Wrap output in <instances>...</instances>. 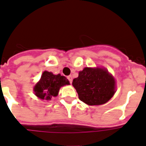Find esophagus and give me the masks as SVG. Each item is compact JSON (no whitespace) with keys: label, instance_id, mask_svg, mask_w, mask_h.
Listing matches in <instances>:
<instances>
[{"label":"esophagus","instance_id":"obj_1","mask_svg":"<svg viewBox=\"0 0 146 146\" xmlns=\"http://www.w3.org/2000/svg\"><path fill=\"white\" fill-rule=\"evenodd\" d=\"M67 79H68L70 82L72 83V82H73V77H72V76H67Z\"/></svg>","mask_w":146,"mask_h":146}]
</instances>
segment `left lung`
<instances>
[{
  "mask_svg": "<svg viewBox=\"0 0 146 146\" xmlns=\"http://www.w3.org/2000/svg\"><path fill=\"white\" fill-rule=\"evenodd\" d=\"M79 100L94 106L106 104L115 92V80L105 68L85 67L73 80Z\"/></svg>",
  "mask_w": 146,
  "mask_h": 146,
  "instance_id": "obj_1",
  "label": "left lung"
}]
</instances>
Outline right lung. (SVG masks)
I'll return each instance as SVG.
<instances>
[{
	"label": "right lung",
	"mask_w": 146,
	"mask_h": 146,
	"mask_svg": "<svg viewBox=\"0 0 146 146\" xmlns=\"http://www.w3.org/2000/svg\"><path fill=\"white\" fill-rule=\"evenodd\" d=\"M69 84L68 79L64 76L54 75L51 72L44 71L40 81L34 86V92L40 99L50 100L52 97H56L58 94L61 87Z\"/></svg>",
	"instance_id": "obj_1"
}]
</instances>
